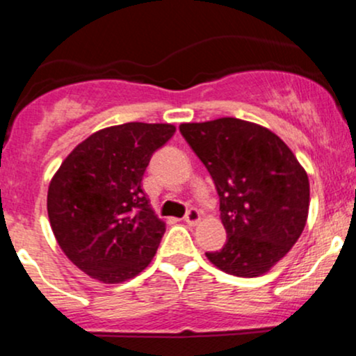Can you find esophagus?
Instances as JSON below:
<instances>
[{
    "instance_id": "obj_1",
    "label": "esophagus",
    "mask_w": 356,
    "mask_h": 356,
    "mask_svg": "<svg viewBox=\"0 0 356 356\" xmlns=\"http://www.w3.org/2000/svg\"><path fill=\"white\" fill-rule=\"evenodd\" d=\"M186 222L187 224H191V226H195V224L199 222V220H201V214H199V211L197 209H189L187 211V214H186Z\"/></svg>"
}]
</instances>
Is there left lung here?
I'll list each match as a JSON object with an SVG mask.
<instances>
[{"label": "left lung", "mask_w": 356, "mask_h": 356, "mask_svg": "<svg viewBox=\"0 0 356 356\" xmlns=\"http://www.w3.org/2000/svg\"><path fill=\"white\" fill-rule=\"evenodd\" d=\"M179 130L219 194L227 241L206 252L207 259L227 275L268 273L306 226L309 181L303 165L276 134L241 118L181 124Z\"/></svg>", "instance_id": "1"}]
</instances>
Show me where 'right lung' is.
<instances>
[{"label":"right lung","mask_w":356,"mask_h":356,"mask_svg":"<svg viewBox=\"0 0 356 356\" xmlns=\"http://www.w3.org/2000/svg\"><path fill=\"white\" fill-rule=\"evenodd\" d=\"M170 124L102 129L68 154L48 187V219L65 256L102 283L149 266L165 232L142 191L150 157L174 136Z\"/></svg>","instance_id":"add662e5"}]
</instances>
